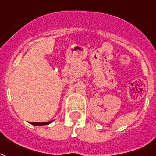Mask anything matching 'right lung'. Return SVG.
I'll use <instances>...</instances> for the list:
<instances>
[{
    "label": "right lung",
    "instance_id": "add662e5",
    "mask_svg": "<svg viewBox=\"0 0 156 156\" xmlns=\"http://www.w3.org/2000/svg\"><path fill=\"white\" fill-rule=\"evenodd\" d=\"M52 121H54V120H52ZM52 121H49V122H44V123H37V122H32L31 124H33V125H37V126H40V125H45V124H50Z\"/></svg>",
    "mask_w": 156,
    "mask_h": 156
}]
</instances>
